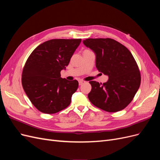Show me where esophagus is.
Wrapping results in <instances>:
<instances>
[{
    "label": "esophagus",
    "mask_w": 160,
    "mask_h": 160,
    "mask_svg": "<svg viewBox=\"0 0 160 160\" xmlns=\"http://www.w3.org/2000/svg\"><path fill=\"white\" fill-rule=\"evenodd\" d=\"M85 83V81H79V85H81L82 84H83Z\"/></svg>",
    "instance_id": "34e87169"
}]
</instances>
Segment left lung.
Returning a JSON list of instances; mask_svg holds the SVG:
<instances>
[{"label":"left lung","instance_id":"obj_1","mask_svg":"<svg viewBox=\"0 0 160 160\" xmlns=\"http://www.w3.org/2000/svg\"><path fill=\"white\" fill-rule=\"evenodd\" d=\"M83 42L95 53L97 69L109 77L103 84L89 81V101L108 112L123 109L132 101L141 83L138 66L132 54L112 38H88Z\"/></svg>","mask_w":160,"mask_h":160}]
</instances>
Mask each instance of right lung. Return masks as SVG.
I'll use <instances>...</instances> for the list:
<instances>
[{
  "label": "right lung",
  "instance_id": "add662e5",
  "mask_svg": "<svg viewBox=\"0 0 160 160\" xmlns=\"http://www.w3.org/2000/svg\"><path fill=\"white\" fill-rule=\"evenodd\" d=\"M81 39H51L34 50L22 74L24 91L33 105L41 112L52 114L68 107L78 88L77 80L61 77Z\"/></svg>",
  "mask_w": 160,
  "mask_h": 160
}]
</instances>
